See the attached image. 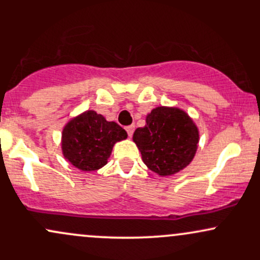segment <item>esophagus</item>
I'll use <instances>...</instances> for the list:
<instances>
[{
    "mask_svg": "<svg viewBox=\"0 0 260 260\" xmlns=\"http://www.w3.org/2000/svg\"><path fill=\"white\" fill-rule=\"evenodd\" d=\"M126 131H127L128 137H132V134L134 132V126H133V124H131V126H127L126 127Z\"/></svg>",
    "mask_w": 260,
    "mask_h": 260,
    "instance_id": "esophagus-1",
    "label": "esophagus"
}]
</instances>
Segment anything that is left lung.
Instances as JSON below:
<instances>
[{
    "mask_svg": "<svg viewBox=\"0 0 260 260\" xmlns=\"http://www.w3.org/2000/svg\"><path fill=\"white\" fill-rule=\"evenodd\" d=\"M142 159L151 171L170 176L189 165L198 145V128L177 107H156L147 116V124L133 134Z\"/></svg>",
    "mask_w": 260,
    "mask_h": 260,
    "instance_id": "obj_1",
    "label": "left lung"
}]
</instances>
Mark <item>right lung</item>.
<instances>
[{
    "instance_id": "1",
    "label": "right lung",
    "mask_w": 260,
    "mask_h": 260,
    "mask_svg": "<svg viewBox=\"0 0 260 260\" xmlns=\"http://www.w3.org/2000/svg\"><path fill=\"white\" fill-rule=\"evenodd\" d=\"M127 138V132L116 122H109L95 111H86L66 124L62 132L64 157L82 171L105 166L113 144Z\"/></svg>"
}]
</instances>
